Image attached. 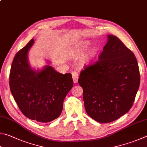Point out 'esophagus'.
Here are the masks:
<instances>
[{"label": "esophagus", "mask_w": 147, "mask_h": 147, "mask_svg": "<svg viewBox=\"0 0 147 147\" xmlns=\"http://www.w3.org/2000/svg\"><path fill=\"white\" fill-rule=\"evenodd\" d=\"M72 75V78H73V81L74 83H77L78 82V79H79V74L76 71H74L71 74Z\"/></svg>", "instance_id": "34e87169"}]
</instances>
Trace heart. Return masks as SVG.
<instances>
[{"label": "heart", "mask_w": 147, "mask_h": 147, "mask_svg": "<svg viewBox=\"0 0 147 147\" xmlns=\"http://www.w3.org/2000/svg\"><path fill=\"white\" fill-rule=\"evenodd\" d=\"M90 45V42L87 41L73 44L68 51V57L74 59H78L82 57L81 63L82 65L85 66L91 64L95 58L96 50L95 48L91 49L84 55Z\"/></svg>", "instance_id": "obj_1"}]
</instances>
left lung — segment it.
<instances>
[{"instance_id":"left-lung-1","label":"left lung","mask_w":147,"mask_h":147,"mask_svg":"<svg viewBox=\"0 0 147 147\" xmlns=\"http://www.w3.org/2000/svg\"><path fill=\"white\" fill-rule=\"evenodd\" d=\"M107 42L95 65L85 68L78 82L86 111L99 123L117 120L131 109L140 87V75L133 52L115 36Z\"/></svg>"}]
</instances>
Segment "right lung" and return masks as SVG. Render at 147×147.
I'll return each mask as SVG.
<instances>
[{"mask_svg": "<svg viewBox=\"0 0 147 147\" xmlns=\"http://www.w3.org/2000/svg\"><path fill=\"white\" fill-rule=\"evenodd\" d=\"M34 43L32 39L14 57L9 75L10 90L26 117L47 123L61 114L63 101L74 82L71 74H60L50 65L37 70L32 68L28 53Z\"/></svg>", "mask_w": 147, "mask_h": 147, "instance_id": "add662e5", "label": "right lung"}]
</instances>
